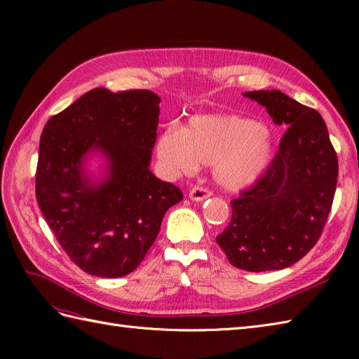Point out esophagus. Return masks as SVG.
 Masks as SVG:
<instances>
[{
  "label": "esophagus",
  "instance_id": "esophagus-1",
  "mask_svg": "<svg viewBox=\"0 0 359 359\" xmlns=\"http://www.w3.org/2000/svg\"><path fill=\"white\" fill-rule=\"evenodd\" d=\"M210 196H211V191H210L208 189L202 187V186H194V187H191L190 191H189V198H190L191 201H196V202L203 201V199L210 198Z\"/></svg>",
  "mask_w": 359,
  "mask_h": 359
}]
</instances>
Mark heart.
<instances>
[{"mask_svg": "<svg viewBox=\"0 0 359 359\" xmlns=\"http://www.w3.org/2000/svg\"><path fill=\"white\" fill-rule=\"evenodd\" d=\"M271 130L238 115H198L181 130L170 127L158 137L157 156L180 173L212 165L220 186L238 190L257 181L273 158Z\"/></svg>", "mask_w": 359, "mask_h": 359, "instance_id": "heart-1", "label": "heart"}]
</instances>
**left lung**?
Wrapping results in <instances>:
<instances>
[{"label": "left lung", "instance_id": "left-lung-1", "mask_svg": "<svg viewBox=\"0 0 359 359\" xmlns=\"http://www.w3.org/2000/svg\"><path fill=\"white\" fill-rule=\"evenodd\" d=\"M244 95L287 130L264 175L231 201V223L215 241L233 266L262 273L293 265L318 243L332 206L339 160L318 111L278 90Z\"/></svg>", "mask_w": 359, "mask_h": 359}]
</instances>
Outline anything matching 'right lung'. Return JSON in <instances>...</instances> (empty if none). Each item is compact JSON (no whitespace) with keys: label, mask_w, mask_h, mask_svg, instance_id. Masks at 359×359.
<instances>
[{"label":"right lung","mask_w":359,"mask_h":359,"mask_svg":"<svg viewBox=\"0 0 359 359\" xmlns=\"http://www.w3.org/2000/svg\"><path fill=\"white\" fill-rule=\"evenodd\" d=\"M160 97L148 90L94 88L49 118L40 137L36 198L73 264L114 278L135 271L182 191L149 170ZM99 150L108 160L100 183L83 160Z\"/></svg>","instance_id":"add662e5"}]
</instances>
